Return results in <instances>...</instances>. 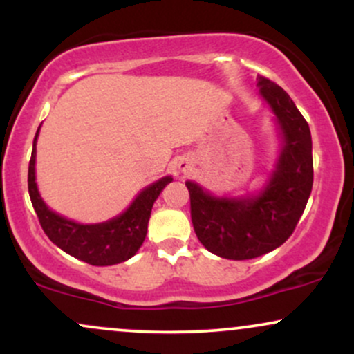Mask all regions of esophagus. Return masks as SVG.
<instances>
[{"instance_id":"obj_1","label":"esophagus","mask_w":354,"mask_h":354,"mask_svg":"<svg viewBox=\"0 0 354 354\" xmlns=\"http://www.w3.org/2000/svg\"><path fill=\"white\" fill-rule=\"evenodd\" d=\"M178 169L185 174L193 171V163H191L189 158H180V161H178Z\"/></svg>"}]
</instances>
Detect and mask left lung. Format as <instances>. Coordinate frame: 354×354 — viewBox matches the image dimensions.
Instances as JSON below:
<instances>
[{"label": "left lung", "mask_w": 354, "mask_h": 354, "mask_svg": "<svg viewBox=\"0 0 354 354\" xmlns=\"http://www.w3.org/2000/svg\"><path fill=\"white\" fill-rule=\"evenodd\" d=\"M258 95L273 113L279 149L263 185L241 194H216L186 181L194 233L219 258L253 259L291 236L313 188L310 126L288 93L263 76Z\"/></svg>", "instance_id": "left-lung-1"}]
</instances>
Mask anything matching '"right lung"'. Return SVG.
<instances>
[{
	"mask_svg": "<svg viewBox=\"0 0 354 354\" xmlns=\"http://www.w3.org/2000/svg\"><path fill=\"white\" fill-rule=\"evenodd\" d=\"M39 129L41 126L36 131L28 168V191L46 236L64 253L93 266H111L133 258L146 238L154 201L166 185L173 181V176H163L145 186L131 205L115 218L91 225L78 223L53 211L39 194L36 183V143Z\"/></svg>",
	"mask_w": 354,
	"mask_h": 354,
	"instance_id": "add662e5",
	"label": "right lung"
}]
</instances>
